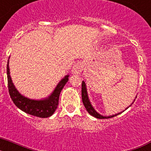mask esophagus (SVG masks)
I'll list each match as a JSON object with an SVG mask.
<instances>
[{"instance_id": "34e87169", "label": "esophagus", "mask_w": 151, "mask_h": 151, "mask_svg": "<svg viewBox=\"0 0 151 151\" xmlns=\"http://www.w3.org/2000/svg\"><path fill=\"white\" fill-rule=\"evenodd\" d=\"M83 67H82V65L81 63H76L75 64L74 66H73V69H72V74L73 75H78L81 73V72L82 71Z\"/></svg>"}]
</instances>
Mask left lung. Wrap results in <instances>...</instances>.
Wrapping results in <instances>:
<instances>
[{"label": "left lung", "mask_w": 151, "mask_h": 151, "mask_svg": "<svg viewBox=\"0 0 151 151\" xmlns=\"http://www.w3.org/2000/svg\"><path fill=\"white\" fill-rule=\"evenodd\" d=\"M136 97H137V96L135 97V98ZM82 102H83V104H84V106H85L86 110L88 112V113L90 114V115H91L92 116L95 117V118H97V119L112 118V117H114V116H116L119 115V114H120V113H122V112L124 111L123 110L122 112H120V113H116V114H114V115H112V116H103V115H101V114H100L99 113H97V112L94 110V108L93 107V106L91 105V101H90V100H89L88 95L86 84H85V82H84V81H82ZM134 101H135V99H134ZM134 101L132 102V104L134 103ZM132 104L129 105V106H132ZM129 106H128L126 109H128ZM126 109H125V110H126Z\"/></svg>", "instance_id": "left-lung-1"}]
</instances>
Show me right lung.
Masks as SVG:
<instances>
[{
	"mask_svg": "<svg viewBox=\"0 0 151 151\" xmlns=\"http://www.w3.org/2000/svg\"><path fill=\"white\" fill-rule=\"evenodd\" d=\"M10 59V57H9ZM9 60L6 66V75L9 94L14 104L21 110L30 115L35 116L40 118H47L54 114L59 104V97L61 91L69 80V75H66L60 82L57 84L54 91L47 97L41 100L30 99L21 94L13 85L12 78L10 77Z\"/></svg>",
	"mask_w": 151,
	"mask_h": 151,
	"instance_id": "1",
	"label": "right lung"
}]
</instances>
